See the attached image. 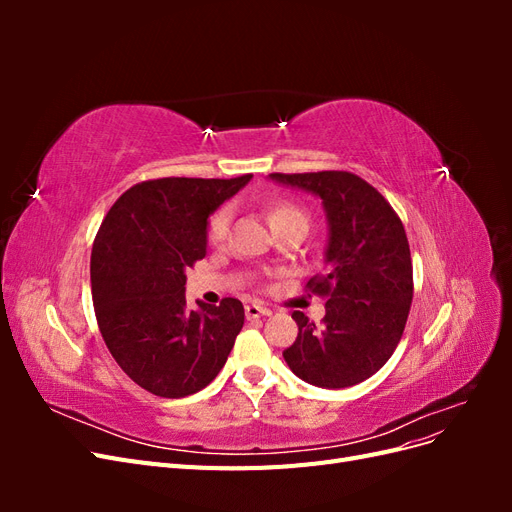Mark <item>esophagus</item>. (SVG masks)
Returning a JSON list of instances; mask_svg holds the SVG:
<instances>
[{
  "instance_id": "34e87169",
  "label": "esophagus",
  "mask_w": 512,
  "mask_h": 512,
  "mask_svg": "<svg viewBox=\"0 0 512 512\" xmlns=\"http://www.w3.org/2000/svg\"><path fill=\"white\" fill-rule=\"evenodd\" d=\"M245 316H247V320L265 318V316H271V309L269 307H262V305H256V303H250V305H245Z\"/></svg>"
}]
</instances>
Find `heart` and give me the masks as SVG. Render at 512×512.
I'll list each match as a JSON object with an SVG mask.
<instances>
[{
	"label": "heart",
	"instance_id": "heart-1",
	"mask_svg": "<svg viewBox=\"0 0 512 512\" xmlns=\"http://www.w3.org/2000/svg\"><path fill=\"white\" fill-rule=\"evenodd\" d=\"M288 218H305V215H303L297 207L288 205V203L277 205V207L271 211V215H269L271 224L288 220ZM228 222H230V211H228V209H220L218 213H215L213 218H211V224H209V239H211V241H222V239L226 237Z\"/></svg>",
	"mask_w": 512,
	"mask_h": 512
}]
</instances>
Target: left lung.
I'll use <instances>...</instances> for the list:
<instances>
[{
  "label": "left lung",
  "mask_w": 512,
  "mask_h": 512,
  "mask_svg": "<svg viewBox=\"0 0 512 512\" xmlns=\"http://www.w3.org/2000/svg\"><path fill=\"white\" fill-rule=\"evenodd\" d=\"M322 200L324 273L309 288L327 297L322 324L294 312L299 335L284 361L307 384L346 389L391 359L412 303V260L401 220L384 196L346 170L269 175Z\"/></svg>",
  "instance_id": "8db88e82"
}]
</instances>
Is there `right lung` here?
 <instances>
[{
    "mask_svg": "<svg viewBox=\"0 0 512 512\" xmlns=\"http://www.w3.org/2000/svg\"><path fill=\"white\" fill-rule=\"evenodd\" d=\"M166 177L136 183L106 213L91 252V297L117 365L145 391L179 399L220 374L245 312L185 303V269L207 254L209 215L250 183Z\"/></svg>",
    "mask_w": 512,
    "mask_h": 512,
    "instance_id": "right-lung-1",
    "label": "right lung"
}]
</instances>
